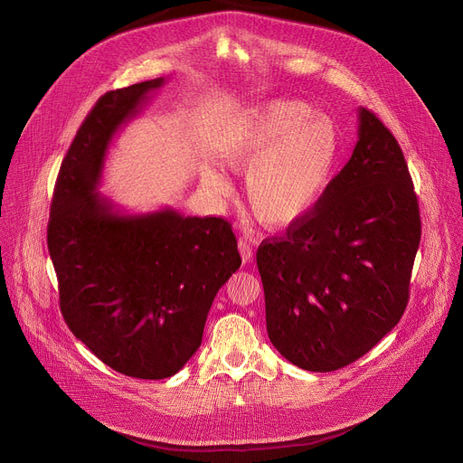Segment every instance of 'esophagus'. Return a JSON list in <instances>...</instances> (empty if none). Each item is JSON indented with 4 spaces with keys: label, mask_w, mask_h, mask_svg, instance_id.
Instances as JSON below:
<instances>
[{
    "label": "esophagus",
    "mask_w": 463,
    "mask_h": 463,
    "mask_svg": "<svg viewBox=\"0 0 463 463\" xmlns=\"http://www.w3.org/2000/svg\"><path fill=\"white\" fill-rule=\"evenodd\" d=\"M238 249H240V254H241L243 263L252 258V247H250V243H249L245 238H240V240H238Z\"/></svg>",
    "instance_id": "34e87169"
}]
</instances>
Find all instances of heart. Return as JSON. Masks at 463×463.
<instances>
[{
	"instance_id": "obj_1",
	"label": "heart",
	"mask_w": 463,
	"mask_h": 463,
	"mask_svg": "<svg viewBox=\"0 0 463 463\" xmlns=\"http://www.w3.org/2000/svg\"><path fill=\"white\" fill-rule=\"evenodd\" d=\"M339 156L337 126L302 100H273L249 111L223 148V163L245 175V202L258 222L284 227L309 213L324 194ZM214 195L229 183L203 172Z\"/></svg>"
}]
</instances>
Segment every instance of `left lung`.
Listing matches in <instances>:
<instances>
[{
	"mask_svg": "<svg viewBox=\"0 0 463 463\" xmlns=\"http://www.w3.org/2000/svg\"><path fill=\"white\" fill-rule=\"evenodd\" d=\"M357 145L320 200L256 263L273 346L295 366L334 372L400 322L421 240L418 197L392 131L359 108Z\"/></svg>",
	"mask_w": 463,
	"mask_h": 463,
	"instance_id": "8db88e82",
	"label": "left lung"
}]
</instances>
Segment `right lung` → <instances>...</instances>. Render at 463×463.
Here are the masks:
<instances>
[{
  "label": "right lung",
  "mask_w": 463,
  "mask_h": 463,
  "mask_svg": "<svg viewBox=\"0 0 463 463\" xmlns=\"http://www.w3.org/2000/svg\"><path fill=\"white\" fill-rule=\"evenodd\" d=\"M163 82L97 100L61 161L47 225L63 320L104 364L137 379L186 364L216 293L241 266L227 220L122 214L97 192L113 136Z\"/></svg>",
  "instance_id": "right-lung-1"
}]
</instances>
